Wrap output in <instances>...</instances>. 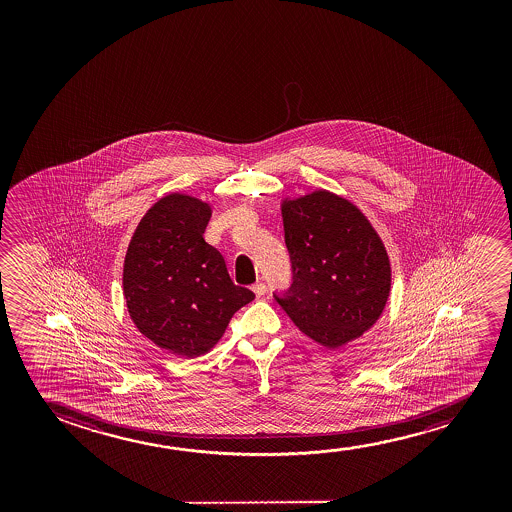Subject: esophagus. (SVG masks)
<instances>
[{
    "mask_svg": "<svg viewBox=\"0 0 512 512\" xmlns=\"http://www.w3.org/2000/svg\"><path fill=\"white\" fill-rule=\"evenodd\" d=\"M252 290L255 292L257 297H262V295L266 294V285H264V283H260V281H257V283L253 285Z\"/></svg>",
    "mask_w": 512,
    "mask_h": 512,
    "instance_id": "1",
    "label": "esophagus"
}]
</instances>
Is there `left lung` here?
Masks as SVG:
<instances>
[{"label":"left lung","instance_id":"left-lung-1","mask_svg":"<svg viewBox=\"0 0 512 512\" xmlns=\"http://www.w3.org/2000/svg\"><path fill=\"white\" fill-rule=\"evenodd\" d=\"M281 215L292 285L274 299L327 348L362 336L378 322L392 285L378 232L355 204L329 190L285 199Z\"/></svg>","mask_w":512,"mask_h":512}]
</instances>
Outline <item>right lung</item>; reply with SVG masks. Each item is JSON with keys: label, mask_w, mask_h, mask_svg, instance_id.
Returning a JSON list of instances; mask_svg holds the SVG:
<instances>
[{"label": "right lung", "mask_w": 512, "mask_h": 512, "mask_svg": "<svg viewBox=\"0 0 512 512\" xmlns=\"http://www.w3.org/2000/svg\"><path fill=\"white\" fill-rule=\"evenodd\" d=\"M210 217L201 199L168 194L141 218L127 246L129 316L143 336L178 357L210 351L232 315L255 299L232 283L222 253L204 241Z\"/></svg>", "instance_id": "right-lung-1"}]
</instances>
